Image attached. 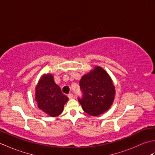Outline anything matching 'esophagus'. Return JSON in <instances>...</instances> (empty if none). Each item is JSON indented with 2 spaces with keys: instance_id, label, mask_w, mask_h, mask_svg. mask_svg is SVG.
Segmentation results:
<instances>
[{
  "instance_id": "34e87169",
  "label": "esophagus",
  "mask_w": 155,
  "mask_h": 155,
  "mask_svg": "<svg viewBox=\"0 0 155 155\" xmlns=\"http://www.w3.org/2000/svg\"><path fill=\"white\" fill-rule=\"evenodd\" d=\"M68 97L69 99H72V98H73V94H72V93L68 94Z\"/></svg>"
}]
</instances>
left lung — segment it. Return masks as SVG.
Masks as SVG:
<instances>
[{"label": "left lung", "mask_w": 155, "mask_h": 155, "mask_svg": "<svg viewBox=\"0 0 155 155\" xmlns=\"http://www.w3.org/2000/svg\"><path fill=\"white\" fill-rule=\"evenodd\" d=\"M79 84L83 97L78 100L85 113L96 117L109 109L116 93L113 81L104 69L94 67L82 77Z\"/></svg>", "instance_id": "obj_1"}]
</instances>
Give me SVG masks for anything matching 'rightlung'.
<instances>
[{"mask_svg":"<svg viewBox=\"0 0 155 155\" xmlns=\"http://www.w3.org/2000/svg\"><path fill=\"white\" fill-rule=\"evenodd\" d=\"M68 98L54 83L51 74H45L35 87V101L38 107L51 117H58L63 111Z\"/></svg>","mask_w":155,"mask_h":155,"instance_id":"obj_1","label":"right lung"}]
</instances>
